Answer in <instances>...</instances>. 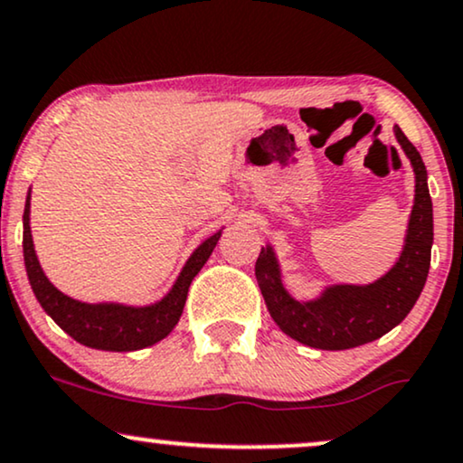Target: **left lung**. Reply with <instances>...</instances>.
<instances>
[{
    "label": "left lung",
    "mask_w": 463,
    "mask_h": 463,
    "mask_svg": "<svg viewBox=\"0 0 463 463\" xmlns=\"http://www.w3.org/2000/svg\"><path fill=\"white\" fill-rule=\"evenodd\" d=\"M416 172V198L411 207L408 237L397 265L386 276L366 287L338 285L323 291L315 302H295L280 280L271 248L260 250L256 259V280L267 310L280 330L315 349H352L391 332L408 317L425 287L433 243V209L427 187V170L419 150L405 133L394 127Z\"/></svg>",
    "instance_id": "left-lung-1"
}]
</instances>
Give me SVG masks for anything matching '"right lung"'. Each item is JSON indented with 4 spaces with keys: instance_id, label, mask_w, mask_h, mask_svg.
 <instances>
[{
    "instance_id": "right-lung-1",
    "label": "right lung",
    "mask_w": 463,
    "mask_h": 463,
    "mask_svg": "<svg viewBox=\"0 0 463 463\" xmlns=\"http://www.w3.org/2000/svg\"><path fill=\"white\" fill-rule=\"evenodd\" d=\"M220 232L200 243L189 256L176 285L161 302L146 308H131L120 304H83L60 293L38 265L30 231V196L24 213V256L32 291L52 319L77 343L105 352H136L165 338L181 319L189 285L213 252Z\"/></svg>"
}]
</instances>
